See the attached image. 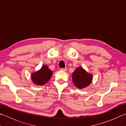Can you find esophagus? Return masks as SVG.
Masks as SVG:
<instances>
[{
	"instance_id": "obj_1",
	"label": "esophagus",
	"mask_w": 126,
	"mask_h": 126,
	"mask_svg": "<svg viewBox=\"0 0 126 126\" xmlns=\"http://www.w3.org/2000/svg\"><path fill=\"white\" fill-rule=\"evenodd\" d=\"M60 70H62V71H66V70H67V68H61Z\"/></svg>"
}]
</instances>
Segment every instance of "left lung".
Returning a JSON list of instances; mask_svg holds the SVG:
<instances>
[{
	"mask_svg": "<svg viewBox=\"0 0 126 126\" xmlns=\"http://www.w3.org/2000/svg\"><path fill=\"white\" fill-rule=\"evenodd\" d=\"M72 79L76 87L81 89L90 84L92 75L88 74L82 68H78L73 73Z\"/></svg>",
	"mask_w": 126,
	"mask_h": 126,
	"instance_id": "obj_1",
	"label": "left lung"
}]
</instances>
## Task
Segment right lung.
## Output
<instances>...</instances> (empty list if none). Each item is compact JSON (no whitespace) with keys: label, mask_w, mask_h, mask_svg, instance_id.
Segmentation results:
<instances>
[{"label":"right lung","mask_w":126,"mask_h":126,"mask_svg":"<svg viewBox=\"0 0 126 126\" xmlns=\"http://www.w3.org/2000/svg\"><path fill=\"white\" fill-rule=\"evenodd\" d=\"M52 71L47 65H44L40 70L32 74V79L37 85H44L50 80Z\"/></svg>","instance_id":"1"}]
</instances>
